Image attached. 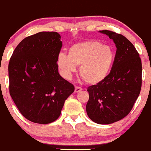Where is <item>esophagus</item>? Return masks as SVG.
Listing matches in <instances>:
<instances>
[{"instance_id":"obj_1","label":"esophagus","mask_w":151,"mask_h":151,"mask_svg":"<svg viewBox=\"0 0 151 151\" xmlns=\"http://www.w3.org/2000/svg\"><path fill=\"white\" fill-rule=\"evenodd\" d=\"M82 90V88H80V87H79V86H76L75 87V93H78V92H80Z\"/></svg>"}]
</instances>
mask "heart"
Masks as SVG:
<instances>
[{
	"instance_id": "obj_1",
	"label": "heart",
	"mask_w": 151,
	"mask_h": 151,
	"mask_svg": "<svg viewBox=\"0 0 151 151\" xmlns=\"http://www.w3.org/2000/svg\"><path fill=\"white\" fill-rule=\"evenodd\" d=\"M115 60L112 47L96 40H88L70 47L68 55L61 52L57 65L64 78L70 80L80 67V75L89 85H96L107 78Z\"/></svg>"
}]
</instances>
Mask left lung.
Masks as SVG:
<instances>
[{"label":"left lung","instance_id":"1","mask_svg":"<svg viewBox=\"0 0 151 151\" xmlns=\"http://www.w3.org/2000/svg\"><path fill=\"white\" fill-rule=\"evenodd\" d=\"M112 39L117 50L110 73L104 81L90 86L86 110L89 118L99 124H109L130 113L142 87V61L133 45L122 35L99 31Z\"/></svg>","mask_w":151,"mask_h":151}]
</instances>
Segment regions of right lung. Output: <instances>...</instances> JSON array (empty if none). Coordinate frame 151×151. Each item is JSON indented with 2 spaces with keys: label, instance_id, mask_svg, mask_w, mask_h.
<instances>
[{
  "label": "right lung",
  "instance_id": "obj_1",
  "mask_svg": "<svg viewBox=\"0 0 151 151\" xmlns=\"http://www.w3.org/2000/svg\"><path fill=\"white\" fill-rule=\"evenodd\" d=\"M60 35L42 32L23 39L14 49L8 71L9 93L21 114L46 124L60 115L74 86L58 73Z\"/></svg>",
  "mask_w": 151,
  "mask_h": 151
}]
</instances>
